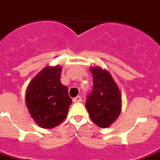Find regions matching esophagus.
I'll list each match as a JSON object with an SVG mask.
<instances>
[{"instance_id":"1","label":"esophagus","mask_w":160,"mask_h":160,"mask_svg":"<svg viewBox=\"0 0 160 160\" xmlns=\"http://www.w3.org/2000/svg\"><path fill=\"white\" fill-rule=\"evenodd\" d=\"M72 101H73V102H82V99H81V97H80V96H78V97H74V98L72 99Z\"/></svg>"}]
</instances>
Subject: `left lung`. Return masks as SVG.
<instances>
[{"mask_svg":"<svg viewBox=\"0 0 160 160\" xmlns=\"http://www.w3.org/2000/svg\"><path fill=\"white\" fill-rule=\"evenodd\" d=\"M93 91L88 97L86 108L91 120L99 128H106L115 122L121 112V93L112 74L99 66L90 67Z\"/></svg>","mask_w":160,"mask_h":160,"instance_id":"obj_1","label":"left lung"}]
</instances>
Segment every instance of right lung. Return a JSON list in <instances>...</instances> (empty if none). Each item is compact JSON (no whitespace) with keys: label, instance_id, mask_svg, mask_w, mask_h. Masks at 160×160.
I'll return each instance as SVG.
<instances>
[{"label":"right lung","instance_id":"1","mask_svg":"<svg viewBox=\"0 0 160 160\" xmlns=\"http://www.w3.org/2000/svg\"><path fill=\"white\" fill-rule=\"evenodd\" d=\"M62 66L48 65L31 80L25 104L31 117L42 128H54L65 119L72 99L60 81Z\"/></svg>","mask_w":160,"mask_h":160}]
</instances>
